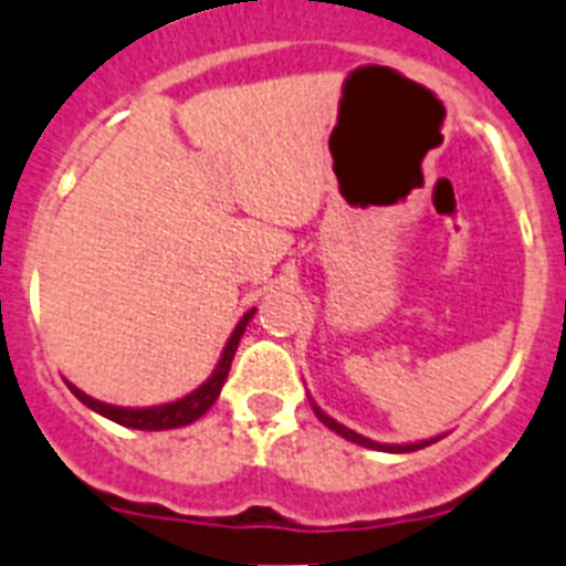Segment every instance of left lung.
<instances>
[{
    "label": "left lung",
    "instance_id": "obj_1",
    "mask_svg": "<svg viewBox=\"0 0 566 566\" xmlns=\"http://www.w3.org/2000/svg\"><path fill=\"white\" fill-rule=\"evenodd\" d=\"M311 405H313V401H311ZM313 412H316V416H318V421H322L324 427H331V430H333V432H338V436H342V439L353 441V444L373 447V450H392V453H412V450H421V447L432 444V441H439V439H430V441H419V444H376V441L365 439V436H358V432L347 430V427H344V424H338V421H333L331 416H327V412H322V410H318L316 405H313Z\"/></svg>",
    "mask_w": 566,
    "mask_h": 566
}]
</instances>
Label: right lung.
Returning a JSON list of instances; mask_svg holds the SVG:
<instances>
[{
	"label": "right lung",
	"instance_id": "right-lung-1",
	"mask_svg": "<svg viewBox=\"0 0 566 566\" xmlns=\"http://www.w3.org/2000/svg\"><path fill=\"white\" fill-rule=\"evenodd\" d=\"M250 318H253V311L244 313L242 322L235 324L233 336H230L228 347H224L222 361H219V367H216L213 376H210L208 381L199 387V390H193L190 396H185V399L174 401V405L145 407V410H127V407H113V405H105V401L91 399V396H85V392L73 385H67V387H71V392L76 396L78 401H82V405H87L91 410L102 412L105 419L116 421V424L134 427V430H174V427H185V424H190V421L199 419V416H205V412L213 407V401L219 399V390H222L224 378H228L233 353H235V347H239V338H242V333H244V327H248Z\"/></svg>",
	"mask_w": 566,
	"mask_h": 566
}]
</instances>
